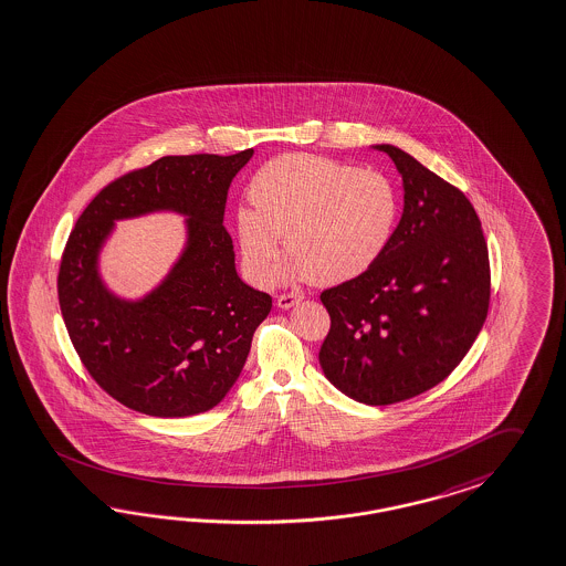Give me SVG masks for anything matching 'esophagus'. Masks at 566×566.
Wrapping results in <instances>:
<instances>
[{
  "mask_svg": "<svg viewBox=\"0 0 566 566\" xmlns=\"http://www.w3.org/2000/svg\"><path fill=\"white\" fill-rule=\"evenodd\" d=\"M300 300H302V295H300V293H281V295L276 297V306H279V308H285V311H287V308H292V306H295V304H297Z\"/></svg>",
  "mask_w": 566,
  "mask_h": 566,
  "instance_id": "esophagus-1",
  "label": "esophagus"
}]
</instances>
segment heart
<instances>
[{
  "instance_id": "heart-1",
  "label": "heart",
  "mask_w": 566,
  "mask_h": 566,
  "mask_svg": "<svg viewBox=\"0 0 566 566\" xmlns=\"http://www.w3.org/2000/svg\"><path fill=\"white\" fill-rule=\"evenodd\" d=\"M250 199L253 208L237 210L234 231L255 283L273 281L281 237L295 279H356L388 252L400 218V192L386 174L308 153L281 155L258 169Z\"/></svg>"
}]
</instances>
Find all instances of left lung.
Instances as JSON below:
<instances>
[{
	"mask_svg": "<svg viewBox=\"0 0 566 566\" xmlns=\"http://www.w3.org/2000/svg\"><path fill=\"white\" fill-rule=\"evenodd\" d=\"M402 178L395 239L367 273L321 293L332 316L318 363L365 405L418 397L449 376L481 334L491 271L468 197L409 153L376 145Z\"/></svg>",
	"mask_w": 566,
	"mask_h": 566,
	"instance_id": "left-lung-1",
	"label": "left lung"
}]
</instances>
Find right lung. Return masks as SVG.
<instances>
[{
    "mask_svg": "<svg viewBox=\"0 0 566 566\" xmlns=\"http://www.w3.org/2000/svg\"><path fill=\"white\" fill-rule=\"evenodd\" d=\"M169 155L101 190L64 248L59 302L69 337L106 395L155 418L210 411L241 374L273 297L234 269L224 208L232 178L252 159ZM153 210L188 216V243L167 279L140 301L107 289L97 258L117 219Z\"/></svg>",
    "mask_w": 566,
    "mask_h": 566,
    "instance_id": "right-lung-1",
    "label": "right lung"
}]
</instances>
